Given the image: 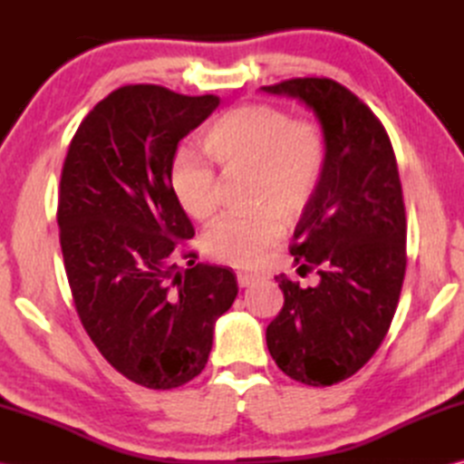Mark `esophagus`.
<instances>
[{"mask_svg":"<svg viewBox=\"0 0 464 464\" xmlns=\"http://www.w3.org/2000/svg\"><path fill=\"white\" fill-rule=\"evenodd\" d=\"M257 279H259L257 273H247V271H239V273H237L239 287H249V285H253Z\"/></svg>","mask_w":464,"mask_h":464,"instance_id":"34e87169","label":"esophagus"}]
</instances>
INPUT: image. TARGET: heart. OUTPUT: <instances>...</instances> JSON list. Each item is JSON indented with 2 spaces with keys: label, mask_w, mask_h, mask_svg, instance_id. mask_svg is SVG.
<instances>
[{
  "label": "heart",
  "mask_w": 464,
  "mask_h": 464,
  "mask_svg": "<svg viewBox=\"0 0 464 464\" xmlns=\"http://www.w3.org/2000/svg\"><path fill=\"white\" fill-rule=\"evenodd\" d=\"M203 151L227 177L251 175L245 215H223L203 233L211 259L251 267L285 235L317 197L327 167V137L314 117H291L273 103H245L207 127ZM169 185L181 209L207 221L219 207L221 179L215 167L191 151H179L169 167Z\"/></svg>",
  "instance_id": "1"
}]
</instances>
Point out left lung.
<instances>
[{"label": "left lung", "mask_w": 464, "mask_h": 464, "mask_svg": "<svg viewBox=\"0 0 464 464\" xmlns=\"http://www.w3.org/2000/svg\"><path fill=\"white\" fill-rule=\"evenodd\" d=\"M303 102L327 137L321 189L295 229L291 255L319 285L277 275L283 309L267 347L287 377L331 387L353 377L387 337L407 269V217L395 151L382 123L329 77L261 87Z\"/></svg>", "instance_id": "8db88e82"}]
</instances>
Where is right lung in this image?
<instances>
[{
  "mask_svg": "<svg viewBox=\"0 0 464 464\" xmlns=\"http://www.w3.org/2000/svg\"><path fill=\"white\" fill-rule=\"evenodd\" d=\"M217 105L123 85L85 115L63 161L57 225L75 311L105 361L147 389L205 369L215 321L239 291L231 269L183 249L195 229L169 185L177 143Z\"/></svg>",
  "mask_w": 464,
  "mask_h": 464,
  "instance_id": "add662e5",
  "label": "right lung"
}]
</instances>
